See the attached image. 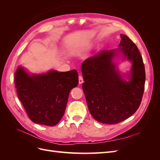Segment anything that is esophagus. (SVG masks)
<instances>
[{"label": "esophagus", "instance_id": "1", "mask_svg": "<svg viewBox=\"0 0 160 160\" xmlns=\"http://www.w3.org/2000/svg\"><path fill=\"white\" fill-rule=\"evenodd\" d=\"M83 83V77L82 76H79V84H82Z\"/></svg>", "mask_w": 160, "mask_h": 160}]
</instances>
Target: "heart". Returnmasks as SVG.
<instances>
[{
  "instance_id": "obj_1",
  "label": "heart",
  "mask_w": 160,
  "mask_h": 160,
  "mask_svg": "<svg viewBox=\"0 0 160 160\" xmlns=\"http://www.w3.org/2000/svg\"><path fill=\"white\" fill-rule=\"evenodd\" d=\"M81 50H80V49H79V50H77V51H76V53H78V54H79V53H81Z\"/></svg>"
}]
</instances>
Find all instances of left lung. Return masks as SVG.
Wrapping results in <instances>:
<instances>
[{
	"label": "left lung",
	"mask_w": 160,
	"mask_h": 160,
	"mask_svg": "<svg viewBox=\"0 0 160 160\" xmlns=\"http://www.w3.org/2000/svg\"><path fill=\"white\" fill-rule=\"evenodd\" d=\"M120 36L119 49L101 51L81 65L82 88L89 112L95 120L106 124L118 123L132 115L139 107L144 91L142 57L128 37ZM117 56L132 62L128 74L119 72L113 61Z\"/></svg>",
	"instance_id": "8db88e82"
}]
</instances>
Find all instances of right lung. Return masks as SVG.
Returning a JSON list of instances; mask_svg holds the SVG:
<instances>
[{
  "instance_id": "add662e5",
  "label": "right lung",
  "mask_w": 160,
  "mask_h": 160,
  "mask_svg": "<svg viewBox=\"0 0 160 160\" xmlns=\"http://www.w3.org/2000/svg\"><path fill=\"white\" fill-rule=\"evenodd\" d=\"M14 83L18 99L32 122L54 126L63 116L69 93L78 85L79 77L75 69L37 74L19 66Z\"/></svg>"
}]
</instances>
